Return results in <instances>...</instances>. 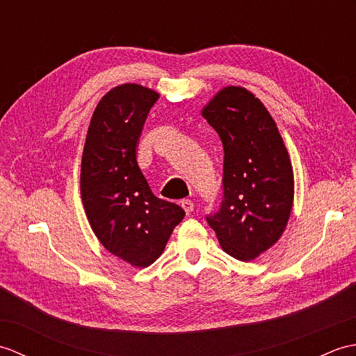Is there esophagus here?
I'll use <instances>...</instances> for the list:
<instances>
[{"instance_id":"34e87169","label":"esophagus","mask_w":356,"mask_h":356,"mask_svg":"<svg viewBox=\"0 0 356 356\" xmlns=\"http://www.w3.org/2000/svg\"><path fill=\"white\" fill-rule=\"evenodd\" d=\"M182 208L185 209L186 214H191L194 209V203L190 199H185V200H182Z\"/></svg>"}]
</instances>
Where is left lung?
I'll use <instances>...</instances> for the list:
<instances>
[{
    "instance_id": "1",
    "label": "left lung",
    "mask_w": 356,
    "mask_h": 356,
    "mask_svg": "<svg viewBox=\"0 0 356 356\" xmlns=\"http://www.w3.org/2000/svg\"><path fill=\"white\" fill-rule=\"evenodd\" d=\"M202 116L223 143V200L207 216L226 254L251 261L277 243L291 217L293 171L275 120L243 87H225Z\"/></svg>"
}]
</instances>
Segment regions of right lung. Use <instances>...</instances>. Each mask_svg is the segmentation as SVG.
Returning a JSON list of instances; mask_svg holds the SVG:
<instances>
[{
	"label": "right lung",
	"mask_w": 356,
	"mask_h": 356,
	"mask_svg": "<svg viewBox=\"0 0 356 356\" xmlns=\"http://www.w3.org/2000/svg\"><path fill=\"white\" fill-rule=\"evenodd\" d=\"M154 90L122 84L105 95L90 120L81 162V197L104 248L136 268H147L163 252L185 211L156 197L143 176L136 148Z\"/></svg>",
	"instance_id": "add662e5"
}]
</instances>
